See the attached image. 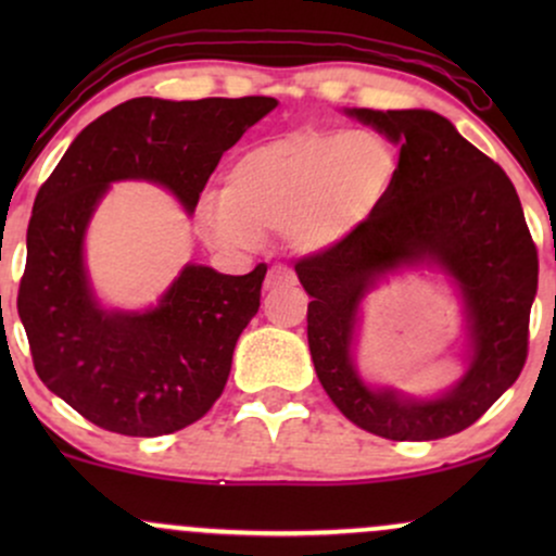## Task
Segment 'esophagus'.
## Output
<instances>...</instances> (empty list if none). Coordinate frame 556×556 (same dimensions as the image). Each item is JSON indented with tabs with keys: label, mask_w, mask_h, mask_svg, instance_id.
<instances>
[{
	"label": "esophagus",
	"mask_w": 556,
	"mask_h": 556,
	"mask_svg": "<svg viewBox=\"0 0 556 556\" xmlns=\"http://www.w3.org/2000/svg\"><path fill=\"white\" fill-rule=\"evenodd\" d=\"M298 285V277L295 271L285 269V266H274V269L269 271V277H266V290H274V287H292Z\"/></svg>",
	"instance_id": "1"
}]
</instances>
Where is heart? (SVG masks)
<instances>
[{"label":"heart","mask_w":556,"mask_h":556,"mask_svg":"<svg viewBox=\"0 0 556 556\" xmlns=\"http://www.w3.org/2000/svg\"><path fill=\"white\" fill-rule=\"evenodd\" d=\"M397 175V143L376 127L287 132L235 159L225 193L198 203V229L219 251H253L264 229L324 251L379 212Z\"/></svg>","instance_id":"obj_1"}]
</instances>
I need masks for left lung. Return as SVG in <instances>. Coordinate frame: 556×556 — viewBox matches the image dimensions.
<instances>
[{
  "label": "left lung",
  "instance_id": "obj_1",
  "mask_svg": "<svg viewBox=\"0 0 556 556\" xmlns=\"http://www.w3.org/2000/svg\"><path fill=\"white\" fill-rule=\"evenodd\" d=\"M400 146L392 193L353 235L295 264L308 292V348L340 413L392 442H431L473 426L515 384L528 358L539 256L520 198L500 164L429 110H350ZM433 263L462 287L471 366L437 401L374 390L354 371L359 300L384 273Z\"/></svg>",
  "mask_w": 556,
  "mask_h": 556
}]
</instances>
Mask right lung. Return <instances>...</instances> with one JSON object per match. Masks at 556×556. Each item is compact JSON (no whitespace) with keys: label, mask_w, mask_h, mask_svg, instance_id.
Listing matches in <instances>:
<instances>
[{"label":"right lung","mask_w":556,"mask_h":556,"mask_svg":"<svg viewBox=\"0 0 556 556\" xmlns=\"http://www.w3.org/2000/svg\"><path fill=\"white\" fill-rule=\"evenodd\" d=\"M274 106L271 96L130 99L80 130L38 190L17 314L38 379L99 429L162 437L206 416L261 305L266 266L229 277L188 264L156 308L104 311L83 264L96 203L110 182L149 180L193 214L222 154Z\"/></svg>","instance_id":"right-lung-1"}]
</instances>
